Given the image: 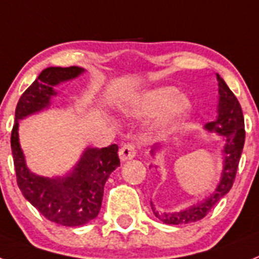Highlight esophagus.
I'll return each instance as SVG.
<instances>
[{
  "label": "esophagus",
  "mask_w": 259,
  "mask_h": 259,
  "mask_svg": "<svg viewBox=\"0 0 259 259\" xmlns=\"http://www.w3.org/2000/svg\"><path fill=\"white\" fill-rule=\"evenodd\" d=\"M136 154L137 150L133 143H126V145H123V146L119 149V159L122 160V162H126V160L133 159L134 156H136Z\"/></svg>",
  "instance_id": "esophagus-1"
}]
</instances>
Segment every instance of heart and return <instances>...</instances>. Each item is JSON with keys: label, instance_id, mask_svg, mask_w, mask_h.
<instances>
[{"label": "heart", "instance_id": "1", "mask_svg": "<svg viewBox=\"0 0 259 259\" xmlns=\"http://www.w3.org/2000/svg\"><path fill=\"white\" fill-rule=\"evenodd\" d=\"M122 109L125 114L132 117L151 116L164 109L159 123L167 126L190 112L191 101L186 96H179V91L175 87H160L141 93L129 104H125Z\"/></svg>", "mask_w": 259, "mask_h": 259}]
</instances>
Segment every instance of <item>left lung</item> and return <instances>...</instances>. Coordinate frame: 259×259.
<instances>
[{"label": "left lung", "mask_w": 259, "mask_h": 259, "mask_svg": "<svg viewBox=\"0 0 259 259\" xmlns=\"http://www.w3.org/2000/svg\"><path fill=\"white\" fill-rule=\"evenodd\" d=\"M217 76L219 81V105H217V117L214 121L208 122L204 129L208 133H217L224 140L223 147V171H221L220 182L217 184L216 190L208 195L203 201L193 204L179 212L166 213L159 212L154 208L151 203V209L160 221L170 225H180V224H190L201 220L207 216L212 208L219 203V200L225 196L230 191L234 183L238 163H240L241 154L245 143V123L242 109L237 97L230 91L227 82ZM162 149V145L156 143L151 149V155H155Z\"/></svg>", "instance_id": "left-lung-1"}]
</instances>
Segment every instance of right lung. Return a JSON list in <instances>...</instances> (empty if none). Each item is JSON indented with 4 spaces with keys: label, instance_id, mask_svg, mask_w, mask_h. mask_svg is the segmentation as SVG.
Wrapping results in <instances>:
<instances>
[{
    "label": "right lung",
    "instance_id": "right-lung-1",
    "mask_svg": "<svg viewBox=\"0 0 259 259\" xmlns=\"http://www.w3.org/2000/svg\"><path fill=\"white\" fill-rule=\"evenodd\" d=\"M81 67H49L26 89L15 108L12 132V153L17 183L27 201L52 223L79 227L96 219L101 208L104 186L110 174L119 166L118 146L85 147L73 168L63 177L36 175L26 164L18 136L19 121L49 109L58 93L54 88L79 77Z\"/></svg>",
    "mask_w": 259,
    "mask_h": 259
}]
</instances>
